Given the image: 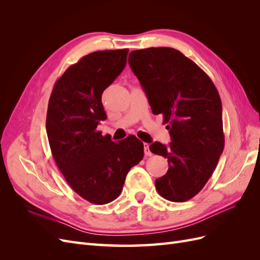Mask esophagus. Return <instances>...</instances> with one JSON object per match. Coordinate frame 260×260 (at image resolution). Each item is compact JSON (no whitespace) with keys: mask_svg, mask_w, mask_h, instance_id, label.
<instances>
[{"mask_svg":"<svg viewBox=\"0 0 260 260\" xmlns=\"http://www.w3.org/2000/svg\"><path fill=\"white\" fill-rule=\"evenodd\" d=\"M149 145L147 144V143H144V154L146 155V156H152V152L149 151Z\"/></svg>","mask_w":260,"mask_h":260,"instance_id":"1","label":"esophagus"}]
</instances>
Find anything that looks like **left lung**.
I'll use <instances>...</instances> for the list:
<instances>
[{
  "instance_id": "1",
  "label": "left lung",
  "mask_w": 260,
  "mask_h": 260,
  "mask_svg": "<svg viewBox=\"0 0 260 260\" xmlns=\"http://www.w3.org/2000/svg\"><path fill=\"white\" fill-rule=\"evenodd\" d=\"M128 61L153 114H161L164 123H169V145L149 146L169 166L155 180L156 190L170 202L188 201L205 186L224 147L219 93L210 78L178 50L132 51Z\"/></svg>"
}]
</instances>
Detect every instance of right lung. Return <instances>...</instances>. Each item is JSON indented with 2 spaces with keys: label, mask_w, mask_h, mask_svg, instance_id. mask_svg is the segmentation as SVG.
Returning a JSON list of instances; mask_svg holds the SVG:
<instances>
[{
  "label": "right lung",
  "mask_w": 260,
  "mask_h": 260,
  "mask_svg": "<svg viewBox=\"0 0 260 260\" xmlns=\"http://www.w3.org/2000/svg\"><path fill=\"white\" fill-rule=\"evenodd\" d=\"M128 52L85 55L56 81L49 101L46 133L55 162L73 190L96 205L120 195L129 170L144 156L136 136L115 143L96 130L107 118L102 94L121 74Z\"/></svg>",
  "instance_id": "add662e5"
}]
</instances>
